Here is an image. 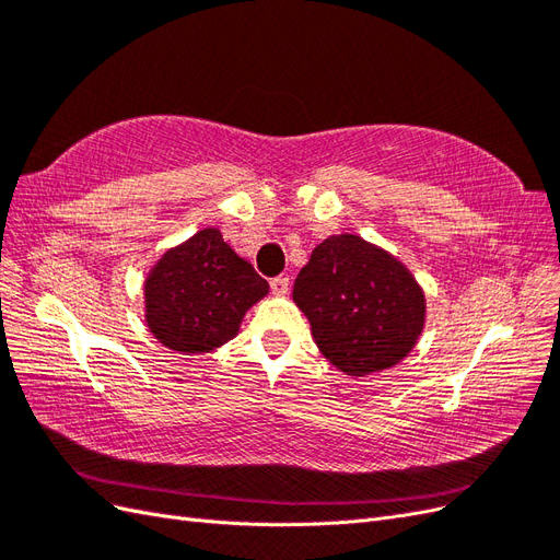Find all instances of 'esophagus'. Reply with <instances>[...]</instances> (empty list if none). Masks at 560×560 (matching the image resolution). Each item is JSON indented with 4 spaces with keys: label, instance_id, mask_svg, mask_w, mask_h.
<instances>
[{
    "label": "esophagus",
    "instance_id": "1",
    "mask_svg": "<svg viewBox=\"0 0 560 560\" xmlns=\"http://www.w3.org/2000/svg\"><path fill=\"white\" fill-rule=\"evenodd\" d=\"M270 292H273L276 296H287V292H290V278L280 276V278L270 280Z\"/></svg>",
    "mask_w": 560,
    "mask_h": 560
}]
</instances>
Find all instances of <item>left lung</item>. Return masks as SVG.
I'll return each mask as SVG.
<instances>
[{"label":"left lung","instance_id":"obj_1","mask_svg":"<svg viewBox=\"0 0 560 560\" xmlns=\"http://www.w3.org/2000/svg\"><path fill=\"white\" fill-rule=\"evenodd\" d=\"M292 299L319 352L346 376L397 366L425 329L428 303L416 276L354 233L329 235L313 249Z\"/></svg>","mask_w":560,"mask_h":560}]
</instances>
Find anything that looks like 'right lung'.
<instances>
[{
	"label": "right lung",
	"mask_w": 560,
	"mask_h": 560,
	"mask_svg": "<svg viewBox=\"0 0 560 560\" xmlns=\"http://www.w3.org/2000/svg\"><path fill=\"white\" fill-rule=\"evenodd\" d=\"M144 325L167 350L212 352L238 336L268 282L214 226L167 247L144 278Z\"/></svg>",
	"instance_id": "obj_1"
}]
</instances>
